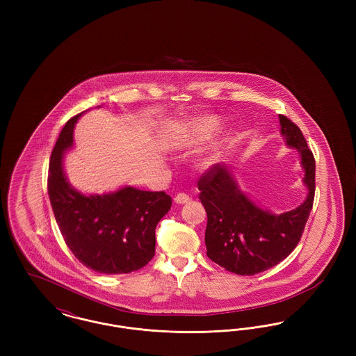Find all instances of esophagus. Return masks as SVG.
<instances>
[{
  "label": "esophagus",
  "mask_w": 356,
  "mask_h": 356,
  "mask_svg": "<svg viewBox=\"0 0 356 356\" xmlns=\"http://www.w3.org/2000/svg\"><path fill=\"white\" fill-rule=\"evenodd\" d=\"M189 202V196L186 195V193H183V192H180V193H177L176 196H175V203L176 204H186Z\"/></svg>",
  "instance_id": "1"
}]
</instances>
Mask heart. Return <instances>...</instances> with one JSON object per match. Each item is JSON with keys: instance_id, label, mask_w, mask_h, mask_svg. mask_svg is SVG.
I'll list each match as a JSON object with an SVG mask.
<instances>
[{"instance_id": "heart-1", "label": "heart", "mask_w": 356, "mask_h": 356, "mask_svg": "<svg viewBox=\"0 0 356 356\" xmlns=\"http://www.w3.org/2000/svg\"><path fill=\"white\" fill-rule=\"evenodd\" d=\"M218 128V120L213 118H204V119L195 120L184 125L180 131L170 136L167 141L168 147L173 151L188 149L196 147L205 141L209 136L212 135ZM220 154V147L215 145L209 152L207 153L202 160L204 167L213 164Z\"/></svg>"}]
</instances>
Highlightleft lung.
Here are the masks:
<instances>
[{"label": "left lung", "instance_id": "left-lung-1", "mask_svg": "<svg viewBox=\"0 0 356 356\" xmlns=\"http://www.w3.org/2000/svg\"><path fill=\"white\" fill-rule=\"evenodd\" d=\"M282 135L302 156L305 203L282 215H272L256 207L240 192L231 172L213 164L197 181L199 199L207 211V256L227 271L254 275L284 260L300 241L315 197V157L299 127L279 115Z\"/></svg>", "mask_w": 356, "mask_h": 356}]
</instances>
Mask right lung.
<instances>
[{
	"instance_id": "1",
	"label": "right lung",
	"mask_w": 356,
	"mask_h": 356,
	"mask_svg": "<svg viewBox=\"0 0 356 356\" xmlns=\"http://www.w3.org/2000/svg\"><path fill=\"white\" fill-rule=\"evenodd\" d=\"M80 116L68 120L51 151L48 193L54 218L69 250L85 267L108 275L137 271L154 256V229L172 199L164 191L132 186L85 196L69 186L63 153L73 144V127Z\"/></svg>"
}]
</instances>
